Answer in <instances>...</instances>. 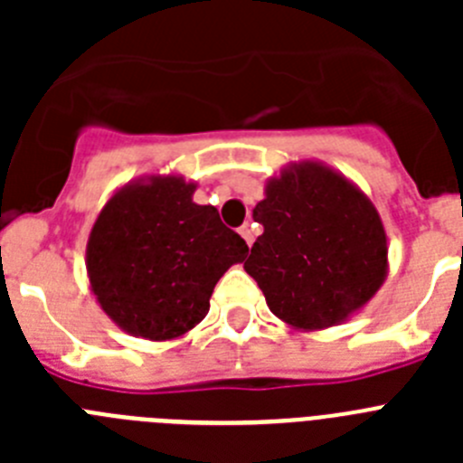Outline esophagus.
<instances>
[{
	"label": "esophagus",
	"instance_id": "34e87169",
	"mask_svg": "<svg viewBox=\"0 0 463 463\" xmlns=\"http://www.w3.org/2000/svg\"><path fill=\"white\" fill-rule=\"evenodd\" d=\"M239 234L243 236L245 243H248V245H252V241H255V232H252L250 224H243V227L239 229Z\"/></svg>",
	"mask_w": 463,
	"mask_h": 463
}]
</instances>
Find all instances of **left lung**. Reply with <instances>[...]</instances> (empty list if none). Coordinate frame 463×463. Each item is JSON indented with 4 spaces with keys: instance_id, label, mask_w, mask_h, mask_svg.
Listing matches in <instances>:
<instances>
[{
    "instance_id": "8db88e82",
    "label": "left lung",
    "mask_w": 463,
    "mask_h": 463,
    "mask_svg": "<svg viewBox=\"0 0 463 463\" xmlns=\"http://www.w3.org/2000/svg\"><path fill=\"white\" fill-rule=\"evenodd\" d=\"M252 218L264 227L243 269L278 320L322 331L353 317L383 288L387 234L373 202L317 159L282 166Z\"/></svg>"
}]
</instances>
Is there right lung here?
Wrapping results in <instances>:
<instances>
[{
    "label": "right lung",
    "instance_id": "obj_1",
    "mask_svg": "<svg viewBox=\"0 0 463 463\" xmlns=\"http://www.w3.org/2000/svg\"><path fill=\"white\" fill-rule=\"evenodd\" d=\"M194 190L181 174L141 175L110 194L90 229V292L129 336H185L224 271L248 255L218 208L194 203Z\"/></svg>",
    "mask_w": 463,
    "mask_h": 463
}]
</instances>
